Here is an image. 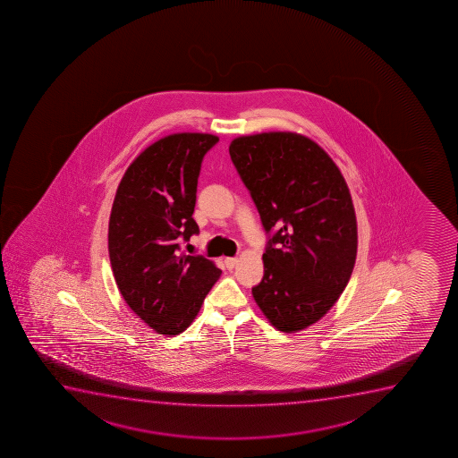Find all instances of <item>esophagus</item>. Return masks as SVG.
Listing matches in <instances>:
<instances>
[{"mask_svg": "<svg viewBox=\"0 0 458 458\" xmlns=\"http://www.w3.org/2000/svg\"><path fill=\"white\" fill-rule=\"evenodd\" d=\"M236 264H237L236 258H226L225 259L226 268L233 269V268H234V267H236Z\"/></svg>", "mask_w": 458, "mask_h": 458, "instance_id": "34e87169", "label": "esophagus"}]
</instances>
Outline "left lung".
Instances as JSON below:
<instances>
[{"label": "left lung", "mask_w": 458, "mask_h": 458, "mask_svg": "<svg viewBox=\"0 0 458 458\" xmlns=\"http://www.w3.org/2000/svg\"><path fill=\"white\" fill-rule=\"evenodd\" d=\"M230 157L265 232L276 230L254 301L276 329L297 333L318 322L350 282L357 256L350 189L328 153L294 131L239 136Z\"/></svg>", "instance_id": "left-lung-1"}]
</instances>
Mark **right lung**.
Instances as JSON below:
<instances>
[{
  "label": "right lung",
  "mask_w": 458,
  "mask_h": 458,
  "mask_svg": "<svg viewBox=\"0 0 458 458\" xmlns=\"http://www.w3.org/2000/svg\"><path fill=\"white\" fill-rule=\"evenodd\" d=\"M219 138L173 133L140 151L125 170L108 221V256L125 303L153 331L178 335L221 277L215 262L179 253L199 228L196 187L205 153Z\"/></svg>",
  "instance_id": "1"
}]
</instances>
